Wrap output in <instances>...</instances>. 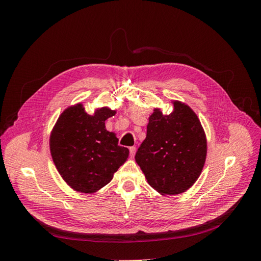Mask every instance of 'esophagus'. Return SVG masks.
Instances as JSON below:
<instances>
[{"label": "esophagus", "instance_id": "obj_1", "mask_svg": "<svg viewBox=\"0 0 261 261\" xmlns=\"http://www.w3.org/2000/svg\"><path fill=\"white\" fill-rule=\"evenodd\" d=\"M136 150H137L136 147H130V148H129V154H130L132 158H134V155H135Z\"/></svg>", "mask_w": 261, "mask_h": 261}]
</instances>
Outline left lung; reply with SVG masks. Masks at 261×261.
<instances>
[{
    "mask_svg": "<svg viewBox=\"0 0 261 261\" xmlns=\"http://www.w3.org/2000/svg\"><path fill=\"white\" fill-rule=\"evenodd\" d=\"M173 106L169 115L153 110L146 139L135 155L148 184L162 195H177L191 188L207 155L206 134L198 116L180 101H173Z\"/></svg>",
    "mask_w": 261,
    "mask_h": 261,
    "instance_id": "1",
    "label": "left lung"
}]
</instances>
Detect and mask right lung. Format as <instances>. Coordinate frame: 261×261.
<instances>
[{"label": "right lung", "instance_id": "right-lung-1", "mask_svg": "<svg viewBox=\"0 0 261 261\" xmlns=\"http://www.w3.org/2000/svg\"><path fill=\"white\" fill-rule=\"evenodd\" d=\"M115 113L105 107L90 115L78 103L64 110L55 123L51 155L60 175L74 191L96 193L127 160L129 150L118 146L115 134L106 129V121Z\"/></svg>", "mask_w": 261, "mask_h": 261}]
</instances>
